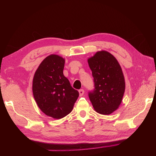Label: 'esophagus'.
Listing matches in <instances>:
<instances>
[{
	"label": "esophagus",
	"instance_id": "obj_1",
	"mask_svg": "<svg viewBox=\"0 0 156 156\" xmlns=\"http://www.w3.org/2000/svg\"><path fill=\"white\" fill-rule=\"evenodd\" d=\"M79 92V95H80V97H82V96H83L84 93V91L83 89H80V90H78Z\"/></svg>",
	"mask_w": 156,
	"mask_h": 156
}]
</instances>
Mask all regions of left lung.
Here are the masks:
<instances>
[{"instance_id": "8db88e82", "label": "left lung", "mask_w": 156, "mask_h": 156, "mask_svg": "<svg viewBox=\"0 0 156 156\" xmlns=\"http://www.w3.org/2000/svg\"><path fill=\"white\" fill-rule=\"evenodd\" d=\"M88 62L94 84V90L88 92V97L97 112L111 114L119 107L125 92L122 69L117 59L106 51L97 52Z\"/></svg>"}]
</instances>
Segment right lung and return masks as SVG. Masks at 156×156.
I'll list each match as a JSON object with an SVG mask.
<instances>
[{
	"mask_svg": "<svg viewBox=\"0 0 156 156\" xmlns=\"http://www.w3.org/2000/svg\"><path fill=\"white\" fill-rule=\"evenodd\" d=\"M64 64L65 59L60 56H48L39 66L33 80V93L39 108L57 119L72 111L79 96L63 74Z\"/></svg>",
	"mask_w": 156,
	"mask_h": 156,
	"instance_id": "1",
	"label": "right lung"
}]
</instances>
